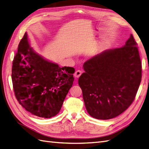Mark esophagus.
I'll list each match as a JSON object with an SVG mask.
<instances>
[{"instance_id":"1","label":"esophagus","mask_w":149,"mask_h":149,"mask_svg":"<svg viewBox=\"0 0 149 149\" xmlns=\"http://www.w3.org/2000/svg\"><path fill=\"white\" fill-rule=\"evenodd\" d=\"M81 74H82V71H81V70H77L74 73V76L75 78H79Z\"/></svg>"}]
</instances>
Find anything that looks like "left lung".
<instances>
[{
  "instance_id": "8db88e82",
  "label": "left lung",
  "mask_w": 149,
  "mask_h": 149,
  "mask_svg": "<svg viewBox=\"0 0 149 149\" xmlns=\"http://www.w3.org/2000/svg\"><path fill=\"white\" fill-rule=\"evenodd\" d=\"M137 44L131 34L123 47L108 49L83 65L78 84L88 114L97 119H112L134 101L142 78Z\"/></svg>"
}]
</instances>
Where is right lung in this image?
Wrapping results in <instances>:
<instances>
[{
    "mask_svg": "<svg viewBox=\"0 0 149 149\" xmlns=\"http://www.w3.org/2000/svg\"><path fill=\"white\" fill-rule=\"evenodd\" d=\"M74 71L72 67L61 68L36 53L25 32L12 63V80L17 101L36 116H55L73 85Z\"/></svg>",
    "mask_w": 149,
    "mask_h": 149,
    "instance_id": "obj_1",
    "label": "right lung"
}]
</instances>
